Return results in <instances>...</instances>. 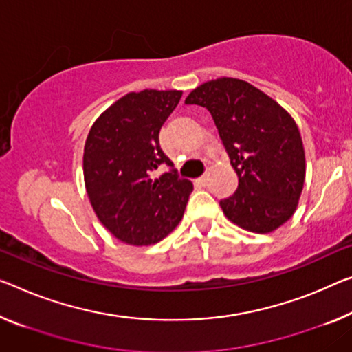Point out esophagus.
Here are the masks:
<instances>
[{"instance_id": "34e87169", "label": "esophagus", "mask_w": 352, "mask_h": 352, "mask_svg": "<svg viewBox=\"0 0 352 352\" xmlns=\"http://www.w3.org/2000/svg\"><path fill=\"white\" fill-rule=\"evenodd\" d=\"M197 182L199 184V186H206V184H208V173H206V175L199 176L198 179H197Z\"/></svg>"}]
</instances>
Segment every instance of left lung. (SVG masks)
<instances>
[{"instance_id": "1", "label": "left lung", "mask_w": 352, "mask_h": 352, "mask_svg": "<svg viewBox=\"0 0 352 352\" xmlns=\"http://www.w3.org/2000/svg\"><path fill=\"white\" fill-rule=\"evenodd\" d=\"M186 104L210 113L239 176L237 190L220 199L226 217L261 234L289 220L305 181L304 144L293 118L255 86L228 77L198 86Z\"/></svg>"}]
</instances>
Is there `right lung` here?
Wrapping results in <instances>:
<instances>
[{"mask_svg":"<svg viewBox=\"0 0 352 352\" xmlns=\"http://www.w3.org/2000/svg\"><path fill=\"white\" fill-rule=\"evenodd\" d=\"M181 91L129 93L102 113L85 143L83 175L97 217L118 239L155 244L176 228L193 184L179 177L159 143ZM170 170L159 178L155 170Z\"/></svg>","mask_w":352,"mask_h":352,"instance_id":"right-lung-1","label":"right lung"}]
</instances>
